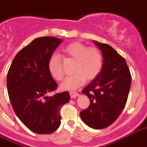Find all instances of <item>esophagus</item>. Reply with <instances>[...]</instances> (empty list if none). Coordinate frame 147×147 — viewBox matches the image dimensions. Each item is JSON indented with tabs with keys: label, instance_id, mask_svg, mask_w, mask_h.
<instances>
[{
	"label": "esophagus",
	"instance_id": "esophagus-1",
	"mask_svg": "<svg viewBox=\"0 0 147 147\" xmlns=\"http://www.w3.org/2000/svg\"><path fill=\"white\" fill-rule=\"evenodd\" d=\"M69 94H70V98H75L76 97H78V92H74V91L70 92V93H69Z\"/></svg>",
	"mask_w": 147,
	"mask_h": 147
}]
</instances>
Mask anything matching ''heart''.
Instances as JSON below:
<instances>
[{
	"label": "heart",
	"instance_id": "heart-1",
	"mask_svg": "<svg viewBox=\"0 0 147 147\" xmlns=\"http://www.w3.org/2000/svg\"><path fill=\"white\" fill-rule=\"evenodd\" d=\"M66 59L75 60L73 74L66 78L62 83L61 88L74 90L79 88L86 80L95 79L103 67V55L97 47H88L80 42H74L62 49ZM49 72L56 80H61L64 76L63 69V59L59 55H52L48 62Z\"/></svg>",
	"mask_w": 147,
	"mask_h": 147
}]
</instances>
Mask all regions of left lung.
<instances>
[{"instance_id":"8db88e82","label":"left lung","mask_w":147,"mask_h":147,"mask_svg":"<svg viewBox=\"0 0 147 147\" xmlns=\"http://www.w3.org/2000/svg\"><path fill=\"white\" fill-rule=\"evenodd\" d=\"M103 55V67L99 75L82 93L90 99L80 118L87 125L101 129L111 125L125 106L132 77L125 59L108 44L94 41Z\"/></svg>"}]
</instances>
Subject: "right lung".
<instances>
[{
	"mask_svg": "<svg viewBox=\"0 0 147 147\" xmlns=\"http://www.w3.org/2000/svg\"><path fill=\"white\" fill-rule=\"evenodd\" d=\"M62 39L37 38L21 49L7 76V88L15 114L31 131L49 134L59 128L61 107L69 101L68 91L48 97L58 84L48 69V62Z\"/></svg>",
	"mask_w": 147,
	"mask_h": 147,
	"instance_id": "1",
	"label": "right lung"
}]
</instances>
